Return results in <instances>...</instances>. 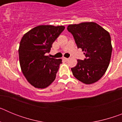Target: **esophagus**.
Returning <instances> with one entry per match:
<instances>
[{"instance_id":"obj_1","label":"esophagus","mask_w":122,"mask_h":122,"mask_svg":"<svg viewBox=\"0 0 122 122\" xmlns=\"http://www.w3.org/2000/svg\"><path fill=\"white\" fill-rule=\"evenodd\" d=\"M63 59H64L65 61H67V60H68V58H66V57H63Z\"/></svg>"}]
</instances>
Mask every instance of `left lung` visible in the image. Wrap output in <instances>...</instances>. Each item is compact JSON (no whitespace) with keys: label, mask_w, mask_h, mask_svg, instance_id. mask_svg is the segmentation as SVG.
<instances>
[{"label":"left lung","mask_w":122,"mask_h":122,"mask_svg":"<svg viewBox=\"0 0 122 122\" xmlns=\"http://www.w3.org/2000/svg\"><path fill=\"white\" fill-rule=\"evenodd\" d=\"M67 30L74 37L77 48L84 51L86 59L77 60L71 68L73 76L86 84L98 81L107 70L112 47L107 31L95 22L70 24Z\"/></svg>","instance_id":"8db88e82"}]
</instances>
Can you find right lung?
I'll return each instance as SVG.
<instances>
[{"instance_id": "obj_1", "label": "right lung", "mask_w": 122, "mask_h": 122, "mask_svg": "<svg viewBox=\"0 0 122 122\" xmlns=\"http://www.w3.org/2000/svg\"><path fill=\"white\" fill-rule=\"evenodd\" d=\"M65 29L63 25H39L27 32L18 52L22 73L33 87L44 89L55 80L62 59L51 58L52 43Z\"/></svg>"}]
</instances>
